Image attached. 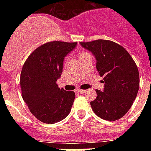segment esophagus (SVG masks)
<instances>
[{
  "label": "esophagus",
  "mask_w": 151,
  "mask_h": 151,
  "mask_svg": "<svg viewBox=\"0 0 151 151\" xmlns=\"http://www.w3.org/2000/svg\"><path fill=\"white\" fill-rule=\"evenodd\" d=\"M77 92H78V93H81V94H82V93H85V90H83V89H78V90H77Z\"/></svg>",
  "instance_id": "esophagus-1"
}]
</instances>
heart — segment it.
Instances as JSON below:
<instances>
[{
    "mask_svg": "<svg viewBox=\"0 0 151 151\" xmlns=\"http://www.w3.org/2000/svg\"><path fill=\"white\" fill-rule=\"evenodd\" d=\"M87 53V52H79V57L81 56H82V55H85Z\"/></svg>",
    "mask_w": 151,
    "mask_h": 151,
    "instance_id": "obj_1",
    "label": "heart"
}]
</instances>
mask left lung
I'll return each instance as SVG.
<instances>
[{
	"label": "left lung",
	"instance_id": "8db88e82",
	"mask_svg": "<svg viewBox=\"0 0 151 151\" xmlns=\"http://www.w3.org/2000/svg\"><path fill=\"white\" fill-rule=\"evenodd\" d=\"M96 59V68L103 77L104 90L90 104L96 114L106 121L122 118L131 108L139 88L136 63L122 45L108 40L81 42Z\"/></svg>",
	"mask_w": 151,
	"mask_h": 151
}]
</instances>
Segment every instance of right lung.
Masks as SVG:
<instances>
[{"instance_id":"obj_1","label":"right lung","mask_w":151,"mask_h":151,"mask_svg":"<svg viewBox=\"0 0 151 151\" xmlns=\"http://www.w3.org/2000/svg\"><path fill=\"white\" fill-rule=\"evenodd\" d=\"M78 42L50 41L37 48L25 61L20 75L22 96L29 111L40 122L54 124L70 114L75 93L56 84L64 57Z\"/></svg>"}]
</instances>
